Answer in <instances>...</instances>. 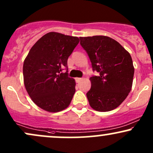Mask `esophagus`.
Here are the masks:
<instances>
[{
	"label": "esophagus",
	"instance_id": "1",
	"mask_svg": "<svg viewBox=\"0 0 153 153\" xmlns=\"http://www.w3.org/2000/svg\"><path fill=\"white\" fill-rule=\"evenodd\" d=\"M82 80V78H75V81H76V82H80V80Z\"/></svg>",
	"mask_w": 153,
	"mask_h": 153
}]
</instances>
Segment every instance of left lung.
<instances>
[{
    "mask_svg": "<svg viewBox=\"0 0 153 153\" xmlns=\"http://www.w3.org/2000/svg\"><path fill=\"white\" fill-rule=\"evenodd\" d=\"M80 45L90 59L93 71L86 94L89 104L98 111L118 107L130 92L134 68L131 55L119 42L105 36L80 37Z\"/></svg>",
    "mask_w": 153,
    "mask_h": 153,
    "instance_id": "obj_1",
    "label": "left lung"
}]
</instances>
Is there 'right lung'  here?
<instances>
[{
  "instance_id": "add662e5",
  "label": "right lung",
  "mask_w": 153,
  "mask_h": 153,
  "mask_svg": "<svg viewBox=\"0 0 153 153\" xmlns=\"http://www.w3.org/2000/svg\"><path fill=\"white\" fill-rule=\"evenodd\" d=\"M80 42L76 36L50 32L34 44L23 66L24 85L34 103L50 112L70 105L75 82L68 76V59ZM65 69L66 72L61 73Z\"/></svg>"
}]
</instances>
